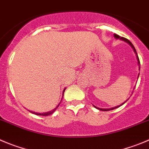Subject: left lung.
Masks as SVG:
<instances>
[{
    "label": "left lung",
    "mask_w": 149,
    "mask_h": 149,
    "mask_svg": "<svg viewBox=\"0 0 149 149\" xmlns=\"http://www.w3.org/2000/svg\"><path fill=\"white\" fill-rule=\"evenodd\" d=\"M114 37H115V38L116 39H120V40H124L125 42H126L127 43H129V45H131L132 46V48H133V50H134V53H135L136 54V55H137V61H138V65H139V70H140V60H139V57H138V56H137V51H136V50H135V48H134V45H132V43L131 42L129 41V40H127V39H126V38H124V37H120V36H118V34H114ZM139 75H140V73H139L138 74V77H139ZM137 77V78H138ZM128 99H129V98H128ZM127 99V100H128ZM127 100H126V101H127ZM126 101H125V102H123V104H120V106H117V107H112V108H110V109H101V108H98V107H95V108H96V109H99V110H102V111H109V110H112V109H116V108H118V107H120V106H122V105H123V104H125V103L126 102Z\"/></svg>",
    "instance_id": "obj_1"
}]
</instances>
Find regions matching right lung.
Segmentation results:
<instances>
[{
  "mask_svg": "<svg viewBox=\"0 0 149 149\" xmlns=\"http://www.w3.org/2000/svg\"><path fill=\"white\" fill-rule=\"evenodd\" d=\"M65 88L64 89V90H63V95H64V93H65ZM62 98H63V97H62ZM61 103V102H60ZM60 103H59V104H58L57 105V107H56L55 108V109H53L52 111H50V112H44V113H37V112H31V113H33V114H35V115H42V116H47V115H51V114L53 113V112H55L56 110V109H57L58 108V107L59 106V104H60Z\"/></svg>",
  "mask_w": 149,
  "mask_h": 149,
  "instance_id": "right-lung-1",
  "label": "right lung"
}]
</instances>
